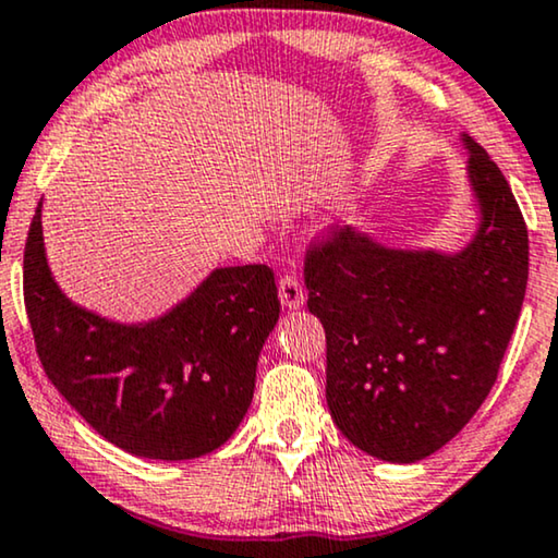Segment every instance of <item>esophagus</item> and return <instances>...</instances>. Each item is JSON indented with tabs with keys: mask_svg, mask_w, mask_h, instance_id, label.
<instances>
[{
	"mask_svg": "<svg viewBox=\"0 0 558 558\" xmlns=\"http://www.w3.org/2000/svg\"><path fill=\"white\" fill-rule=\"evenodd\" d=\"M278 293H280V303H283L286 308L295 311V308H301L303 303H306V293H303V288H301L295 275H283V278H280Z\"/></svg>",
	"mask_w": 558,
	"mask_h": 558,
	"instance_id": "1",
	"label": "esophagus"
}]
</instances>
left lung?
Here are the masks:
<instances>
[{"instance_id":"left-lung-1","label":"left lung","mask_w":558,"mask_h":558,"mask_svg":"<svg viewBox=\"0 0 558 558\" xmlns=\"http://www.w3.org/2000/svg\"><path fill=\"white\" fill-rule=\"evenodd\" d=\"M459 140L474 206L464 247H390L349 225L306 257L331 418L356 449L392 464L439 451L485 403L529 283L515 196L489 155Z\"/></svg>"}]
</instances>
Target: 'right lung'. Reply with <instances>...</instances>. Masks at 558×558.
Instances as JSON below:
<instances>
[{
  "instance_id": "right-lung-1",
  "label": "right lung",
  "mask_w": 558,
  "mask_h": 558,
  "mask_svg": "<svg viewBox=\"0 0 558 558\" xmlns=\"http://www.w3.org/2000/svg\"><path fill=\"white\" fill-rule=\"evenodd\" d=\"M25 308L43 369L122 451L183 462L232 439L280 318L267 265L217 267L166 314L124 324L73 303L50 272L43 198L25 244Z\"/></svg>"
}]
</instances>
